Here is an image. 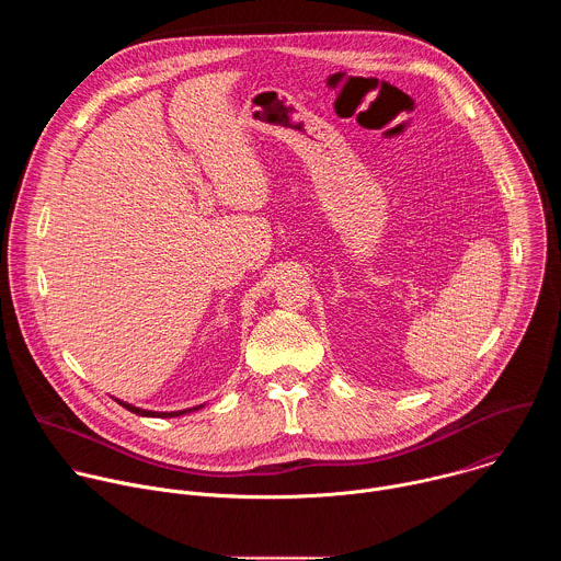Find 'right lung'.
Masks as SVG:
<instances>
[{"label":"right lung","instance_id":"obj_1","mask_svg":"<svg viewBox=\"0 0 561 561\" xmlns=\"http://www.w3.org/2000/svg\"><path fill=\"white\" fill-rule=\"evenodd\" d=\"M117 404H122L126 411H130V413H135V415H141V417H180V415H186V413H193V411H199L202 407H193V409H186V411H173V413H159V411H146V409H137V407H133V404H126V402H122V399H115Z\"/></svg>","mask_w":561,"mask_h":561}]
</instances>
